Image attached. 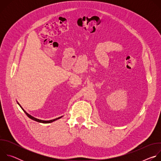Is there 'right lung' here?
Returning a JSON list of instances; mask_svg holds the SVG:
<instances>
[{"label": "right lung", "instance_id": "right-lung-1", "mask_svg": "<svg viewBox=\"0 0 161 161\" xmlns=\"http://www.w3.org/2000/svg\"><path fill=\"white\" fill-rule=\"evenodd\" d=\"M17 103H18V104L20 106V108L23 109V111H24V113L27 114V116L29 118H30L31 119H32V120H34V121H36V122H39V123L49 124V123H52V122H54V121H55V120H58V119H61V118L62 117H62H58V118H57V119H53V120H39V119H36V118L32 117V115H31L30 114H29L27 112H26L24 109H23V108L20 106V104L18 103V101H17Z\"/></svg>", "mask_w": 161, "mask_h": 161}]
</instances>
